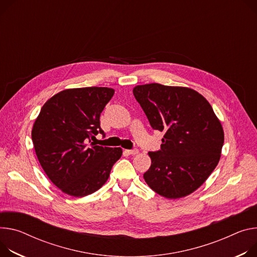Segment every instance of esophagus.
<instances>
[{
	"mask_svg": "<svg viewBox=\"0 0 257 257\" xmlns=\"http://www.w3.org/2000/svg\"><path fill=\"white\" fill-rule=\"evenodd\" d=\"M125 153L128 155H136L138 153L137 149H133V150H125Z\"/></svg>",
	"mask_w": 257,
	"mask_h": 257,
	"instance_id": "1",
	"label": "esophagus"
}]
</instances>
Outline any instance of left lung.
Returning a JSON list of instances; mask_svg holds the SVG:
<instances>
[{
    "mask_svg": "<svg viewBox=\"0 0 257 257\" xmlns=\"http://www.w3.org/2000/svg\"><path fill=\"white\" fill-rule=\"evenodd\" d=\"M133 94L153 129L164 132L161 150L150 152L144 174L157 194L178 199L195 192L217 166L224 135L212 106L197 91L157 83L136 86Z\"/></svg>",
    "mask_w": 257,
    "mask_h": 257,
    "instance_id": "1",
    "label": "left lung"
}]
</instances>
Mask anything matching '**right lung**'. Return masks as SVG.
<instances>
[{
	"label": "right lung",
	"instance_id": "add662e5",
	"mask_svg": "<svg viewBox=\"0 0 257 257\" xmlns=\"http://www.w3.org/2000/svg\"><path fill=\"white\" fill-rule=\"evenodd\" d=\"M113 93L105 87L63 90L47 100L35 121L32 139L40 164L69 196L84 197L99 190L122 156L121 148L91 143L98 133L104 136L99 118Z\"/></svg>",
	"mask_w": 257,
	"mask_h": 257
}]
</instances>
